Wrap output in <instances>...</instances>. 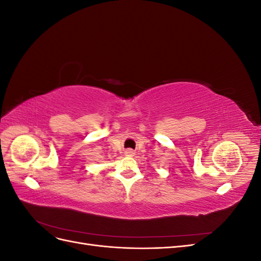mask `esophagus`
<instances>
[{"mask_svg":"<svg viewBox=\"0 0 261 261\" xmlns=\"http://www.w3.org/2000/svg\"><path fill=\"white\" fill-rule=\"evenodd\" d=\"M134 150H132V149H127V150H125V155H128V156H132V155H134Z\"/></svg>","mask_w":261,"mask_h":261,"instance_id":"1","label":"esophagus"}]
</instances>
